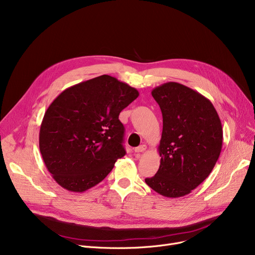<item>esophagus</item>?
<instances>
[{
  "instance_id": "1",
  "label": "esophagus",
  "mask_w": 255,
  "mask_h": 255,
  "mask_svg": "<svg viewBox=\"0 0 255 255\" xmlns=\"http://www.w3.org/2000/svg\"><path fill=\"white\" fill-rule=\"evenodd\" d=\"M145 149H146V145L145 144H140L139 146H137V148L134 149V152L135 153H142V152L145 151Z\"/></svg>"
}]
</instances>
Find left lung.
Wrapping results in <instances>:
<instances>
[{
    "instance_id": "8db88e82",
    "label": "left lung",
    "mask_w": 255,
    "mask_h": 255,
    "mask_svg": "<svg viewBox=\"0 0 255 255\" xmlns=\"http://www.w3.org/2000/svg\"><path fill=\"white\" fill-rule=\"evenodd\" d=\"M163 118L158 152L160 166L146 185L165 197L189 194L215 166L222 149L221 121L212 102L179 83L152 91Z\"/></svg>"
}]
</instances>
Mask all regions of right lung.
<instances>
[{
	"mask_svg": "<svg viewBox=\"0 0 255 255\" xmlns=\"http://www.w3.org/2000/svg\"><path fill=\"white\" fill-rule=\"evenodd\" d=\"M138 95L136 89L104 74L66 89L51 102L40 126L39 149L64 189L85 192L125 156L119 115Z\"/></svg>",
	"mask_w": 255,
	"mask_h": 255,
	"instance_id": "right-lung-1",
	"label": "right lung"
}]
</instances>
